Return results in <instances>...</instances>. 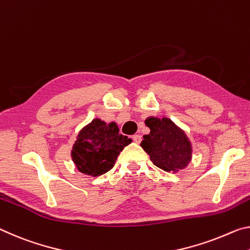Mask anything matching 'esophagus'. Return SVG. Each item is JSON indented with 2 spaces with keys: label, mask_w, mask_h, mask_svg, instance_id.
Masks as SVG:
<instances>
[{
  "label": "esophagus",
  "mask_w": 250,
  "mask_h": 250,
  "mask_svg": "<svg viewBox=\"0 0 250 250\" xmlns=\"http://www.w3.org/2000/svg\"><path fill=\"white\" fill-rule=\"evenodd\" d=\"M133 141L136 143V144H140V143L142 142V136L141 135H138V134H136V135H134L133 136Z\"/></svg>",
  "instance_id": "esophagus-1"
}]
</instances>
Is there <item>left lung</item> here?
<instances>
[{
	"label": "left lung",
	"mask_w": 250,
	"mask_h": 250,
	"mask_svg": "<svg viewBox=\"0 0 250 250\" xmlns=\"http://www.w3.org/2000/svg\"><path fill=\"white\" fill-rule=\"evenodd\" d=\"M145 124L150 132L144 135L141 146L154 165L173 174L186 168L193 158V145L185 130L165 116H149Z\"/></svg>",
	"instance_id": "8db88e82"
}]
</instances>
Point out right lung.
Returning a JSON list of instances; mask_svg holds the SVG:
<instances>
[{
	"label": "right lung",
	"instance_id": "1",
	"mask_svg": "<svg viewBox=\"0 0 250 250\" xmlns=\"http://www.w3.org/2000/svg\"><path fill=\"white\" fill-rule=\"evenodd\" d=\"M130 143L132 138L120 134L117 123L106 124L94 118L77 134L71 157L82 174L97 177L113 168L118 155Z\"/></svg>",
	"mask_w": 250,
	"mask_h": 250
}]
</instances>
